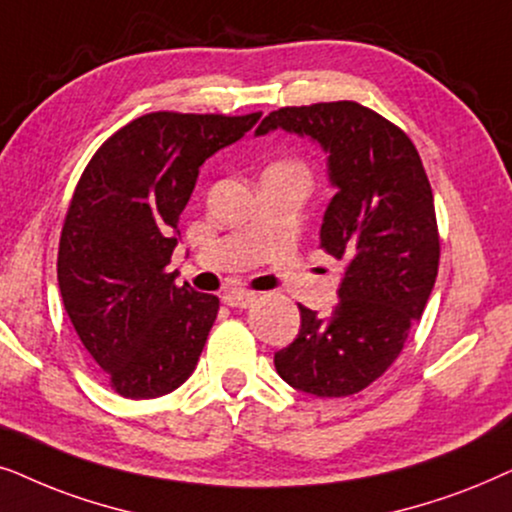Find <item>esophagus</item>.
<instances>
[{"instance_id": "34e87169", "label": "esophagus", "mask_w": 512, "mask_h": 512, "mask_svg": "<svg viewBox=\"0 0 512 512\" xmlns=\"http://www.w3.org/2000/svg\"><path fill=\"white\" fill-rule=\"evenodd\" d=\"M257 295L255 292H245V290H229L224 292L222 302L227 306H234V309H248V306H252V302H255Z\"/></svg>"}]
</instances>
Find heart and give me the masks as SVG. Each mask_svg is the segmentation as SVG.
I'll use <instances>...</instances> for the list:
<instances>
[{
    "label": "heart",
    "instance_id": "obj_1",
    "mask_svg": "<svg viewBox=\"0 0 512 512\" xmlns=\"http://www.w3.org/2000/svg\"><path fill=\"white\" fill-rule=\"evenodd\" d=\"M274 168H290V170H302L297 166V163H290V161H285V163H276Z\"/></svg>",
    "mask_w": 512,
    "mask_h": 512
}]
</instances>
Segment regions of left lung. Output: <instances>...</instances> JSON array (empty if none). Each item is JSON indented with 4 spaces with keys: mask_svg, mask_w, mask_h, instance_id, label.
<instances>
[{
    "mask_svg": "<svg viewBox=\"0 0 512 512\" xmlns=\"http://www.w3.org/2000/svg\"><path fill=\"white\" fill-rule=\"evenodd\" d=\"M276 128L325 149L337 194L320 248L346 271L330 316L299 304V335L274 365L297 391L342 398L391 367L431 297L440 262L431 182L405 131L353 100L281 107L255 135Z\"/></svg>",
    "mask_w": 512,
    "mask_h": 512,
    "instance_id": "obj_1",
    "label": "left lung"
}]
</instances>
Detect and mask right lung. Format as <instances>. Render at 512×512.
Wrapping results in <instances>:
<instances>
[{"mask_svg":"<svg viewBox=\"0 0 512 512\" xmlns=\"http://www.w3.org/2000/svg\"><path fill=\"white\" fill-rule=\"evenodd\" d=\"M260 117L145 114L102 142L79 177L60 234V295L84 349L124 398L175 391L199 363L220 299L177 288L166 271L177 222L203 161Z\"/></svg>","mask_w":512,"mask_h":512,"instance_id":"obj_1","label":"right lung"}]
</instances>
